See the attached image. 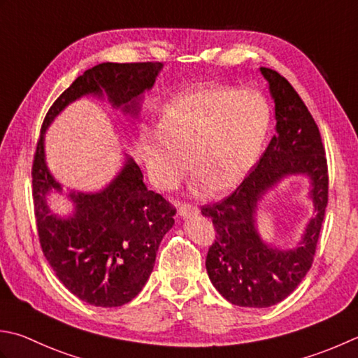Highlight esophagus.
Returning a JSON list of instances; mask_svg holds the SVG:
<instances>
[{
	"label": "esophagus",
	"instance_id": "34e87169",
	"mask_svg": "<svg viewBox=\"0 0 358 358\" xmlns=\"http://www.w3.org/2000/svg\"><path fill=\"white\" fill-rule=\"evenodd\" d=\"M178 214L181 217H191L199 214V208L191 203H178Z\"/></svg>",
	"mask_w": 358,
	"mask_h": 358
}]
</instances>
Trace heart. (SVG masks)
<instances>
[{
  "mask_svg": "<svg viewBox=\"0 0 358 358\" xmlns=\"http://www.w3.org/2000/svg\"><path fill=\"white\" fill-rule=\"evenodd\" d=\"M270 125L267 101L253 90L201 87L167 105L157 131L141 135L153 185L172 189L191 167L209 194L236 187L255 166Z\"/></svg>",
  "mask_w": 358,
  "mask_h": 358,
  "instance_id": "b5f03b06",
  "label": "heart"
}]
</instances>
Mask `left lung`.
I'll list each match as a JSON object with an SVG mask.
<instances>
[{"label": "left lung", "instance_id": "1", "mask_svg": "<svg viewBox=\"0 0 358 358\" xmlns=\"http://www.w3.org/2000/svg\"><path fill=\"white\" fill-rule=\"evenodd\" d=\"M261 73L275 99L276 135L234 192L201 208L215 228L206 255L209 279L231 304L255 309L281 303L310 270L329 199L326 150L317 122L285 77L264 66ZM293 173L311 177L315 217L298 248L278 250L260 241L254 214L263 192Z\"/></svg>", "mask_w": 358, "mask_h": 358}]
</instances>
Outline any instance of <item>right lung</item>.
I'll list each match as a JSON object with an SVG mask.
<instances>
[{
  "mask_svg": "<svg viewBox=\"0 0 358 358\" xmlns=\"http://www.w3.org/2000/svg\"><path fill=\"white\" fill-rule=\"evenodd\" d=\"M159 62L101 63L87 69L48 110L32 161V197L38 241L59 281L96 307L127 304L143 290L157 251L173 225L175 209L149 191L131 158L108 187L68 195L76 211L68 219L49 213L46 194L62 191L45 163L43 135L52 119L80 96L107 93L110 102L136 111L138 97L155 83Z\"/></svg>",
  "mask_w": 358,
  "mask_h": 358,
  "instance_id": "right-lung-1",
  "label": "right lung"
}]
</instances>
